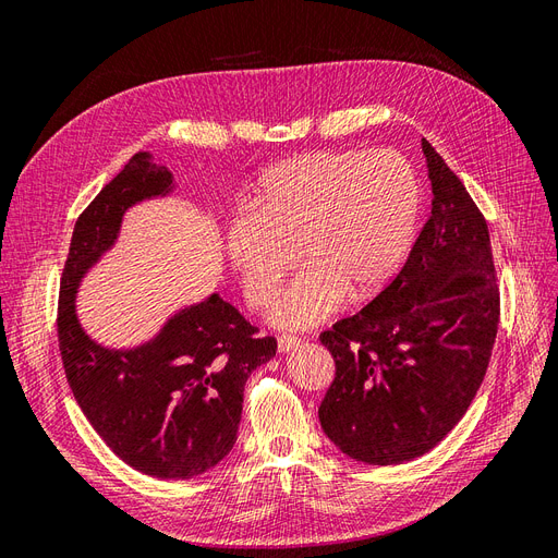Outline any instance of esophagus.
<instances>
[{
	"instance_id": "1",
	"label": "esophagus",
	"mask_w": 558,
	"mask_h": 558,
	"mask_svg": "<svg viewBox=\"0 0 558 558\" xmlns=\"http://www.w3.org/2000/svg\"><path fill=\"white\" fill-rule=\"evenodd\" d=\"M300 344H302V340H300V337H293V335H281L279 340H277V349H279V353L295 351Z\"/></svg>"
}]
</instances>
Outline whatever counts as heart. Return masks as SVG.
<instances>
[{
	"label": "heart",
	"instance_id": "obj_1",
	"mask_svg": "<svg viewBox=\"0 0 558 558\" xmlns=\"http://www.w3.org/2000/svg\"><path fill=\"white\" fill-rule=\"evenodd\" d=\"M246 202L226 226L228 260L253 307L305 263L269 310L275 326L302 330L344 298L373 300L391 283L414 238L421 183L398 150H316L267 170Z\"/></svg>",
	"mask_w": 558,
	"mask_h": 558
}]
</instances>
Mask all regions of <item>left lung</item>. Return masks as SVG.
Here are the masks:
<instances>
[{
	"label": "left lung",
	"instance_id": "obj_1",
	"mask_svg": "<svg viewBox=\"0 0 558 558\" xmlns=\"http://www.w3.org/2000/svg\"><path fill=\"white\" fill-rule=\"evenodd\" d=\"M433 209L398 277L320 335L335 379L320 428L351 459L398 465L442 442L468 412L498 332L500 295L482 211L421 140Z\"/></svg>",
	"mask_w": 558,
	"mask_h": 558
}]
</instances>
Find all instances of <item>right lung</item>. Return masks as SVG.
Here are the masks:
<instances>
[{"label":"right lung","instance_id":"obj_1","mask_svg":"<svg viewBox=\"0 0 558 558\" xmlns=\"http://www.w3.org/2000/svg\"><path fill=\"white\" fill-rule=\"evenodd\" d=\"M174 191V174L154 154H134L78 216L58 307L64 375L78 408L118 459L158 480H191L226 459L244 384L277 353L275 337H258L218 293L177 310L137 347H105L81 326L78 286L116 246L125 211Z\"/></svg>","mask_w":558,"mask_h":558}]
</instances>
